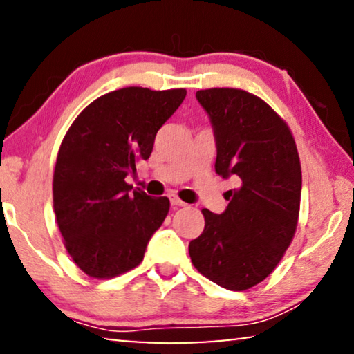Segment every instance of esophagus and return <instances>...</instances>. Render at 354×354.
Instances as JSON below:
<instances>
[{"instance_id": "34e87169", "label": "esophagus", "mask_w": 354, "mask_h": 354, "mask_svg": "<svg viewBox=\"0 0 354 354\" xmlns=\"http://www.w3.org/2000/svg\"><path fill=\"white\" fill-rule=\"evenodd\" d=\"M171 205H172L174 207H180V206H185V203H183L178 196L171 195Z\"/></svg>"}]
</instances>
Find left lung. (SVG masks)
I'll return each mask as SVG.
<instances>
[{
    "mask_svg": "<svg viewBox=\"0 0 354 354\" xmlns=\"http://www.w3.org/2000/svg\"><path fill=\"white\" fill-rule=\"evenodd\" d=\"M214 130L216 172L234 177L222 214L203 209L205 230L188 245L198 272L227 290L263 282L297 230L301 166L285 120L258 96L239 88L196 91Z\"/></svg>",
    "mask_w": 354,
    "mask_h": 354,
    "instance_id": "1",
    "label": "left lung"
}]
</instances>
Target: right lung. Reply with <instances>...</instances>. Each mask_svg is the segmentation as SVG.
Segmentation results:
<instances>
[{
    "label": "right lung",
    "instance_id": "obj_1",
    "mask_svg": "<svg viewBox=\"0 0 354 354\" xmlns=\"http://www.w3.org/2000/svg\"><path fill=\"white\" fill-rule=\"evenodd\" d=\"M185 88L127 86L90 103L67 130L53 176V205L67 253L86 275L111 279L137 268L171 203L125 182L153 151Z\"/></svg>",
    "mask_w": 354,
    "mask_h": 354
}]
</instances>
